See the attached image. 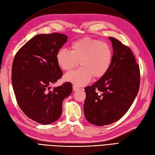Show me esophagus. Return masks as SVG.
Masks as SVG:
<instances>
[{"label": "esophagus", "instance_id": "1", "mask_svg": "<svg viewBox=\"0 0 155 155\" xmlns=\"http://www.w3.org/2000/svg\"><path fill=\"white\" fill-rule=\"evenodd\" d=\"M79 87H78V86H76V85H73V90H74V91H76L79 90Z\"/></svg>", "mask_w": 155, "mask_h": 155}]
</instances>
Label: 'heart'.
<instances>
[{
	"mask_svg": "<svg viewBox=\"0 0 155 155\" xmlns=\"http://www.w3.org/2000/svg\"><path fill=\"white\" fill-rule=\"evenodd\" d=\"M70 48V51L64 48L58 51L55 58L59 67L68 71L79 62L81 68L65 74V81L83 86L90 81L92 76L96 79L103 77L109 69L112 51L108 44L85 37L73 42Z\"/></svg>",
	"mask_w": 155,
	"mask_h": 155,
	"instance_id": "heart-1",
	"label": "heart"
}]
</instances>
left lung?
<instances>
[{
    "instance_id": "obj_1",
    "label": "left lung",
    "mask_w": 155,
    "mask_h": 155,
    "mask_svg": "<svg viewBox=\"0 0 155 155\" xmlns=\"http://www.w3.org/2000/svg\"><path fill=\"white\" fill-rule=\"evenodd\" d=\"M113 55L107 72L92 86L85 88L86 120L97 126L120 120L130 108L140 87V69L131 50L113 37Z\"/></svg>"
}]
</instances>
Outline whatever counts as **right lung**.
Returning a JSON list of instances; mask_svg holds the SVG:
<instances>
[{
	"label": "right lung",
	"instance_id": "right-lung-1",
	"mask_svg": "<svg viewBox=\"0 0 155 155\" xmlns=\"http://www.w3.org/2000/svg\"><path fill=\"white\" fill-rule=\"evenodd\" d=\"M67 39L59 33L37 35L13 59L12 82L18 105L29 118L41 124H52L60 118L63 101L72 92L68 82L50 90L63 75L55 55Z\"/></svg>",
	"mask_w": 155,
	"mask_h": 155
}]
</instances>
